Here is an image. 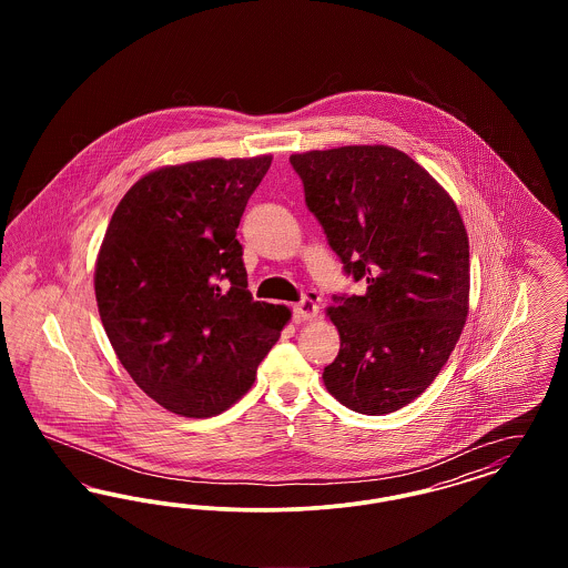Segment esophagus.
<instances>
[{"mask_svg": "<svg viewBox=\"0 0 568 568\" xmlns=\"http://www.w3.org/2000/svg\"><path fill=\"white\" fill-rule=\"evenodd\" d=\"M294 313H296V317L304 320V322H313L320 315V297H317V294L311 292V294L302 297L294 306Z\"/></svg>", "mask_w": 568, "mask_h": 568, "instance_id": "obj_1", "label": "esophagus"}]
</instances>
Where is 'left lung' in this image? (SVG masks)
I'll return each mask as SVG.
<instances>
[{
    "mask_svg": "<svg viewBox=\"0 0 568 568\" xmlns=\"http://www.w3.org/2000/svg\"><path fill=\"white\" fill-rule=\"evenodd\" d=\"M306 206L362 296H334L341 352L325 389L355 413L385 415L426 392L468 315L470 257L458 206L406 153L353 144L290 158Z\"/></svg>",
    "mask_w": 568,
    "mask_h": 568,
    "instance_id": "8db88e82",
    "label": "left lung"
}]
</instances>
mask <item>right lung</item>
Segmentation results:
<instances>
[{
  "label": "right lung",
  "mask_w": 568,
  "mask_h": 568,
  "mask_svg": "<svg viewBox=\"0 0 568 568\" xmlns=\"http://www.w3.org/2000/svg\"><path fill=\"white\" fill-rule=\"evenodd\" d=\"M272 155L163 165L123 195L95 262L110 345L135 385L183 417H213L251 389L292 320L246 290L236 230Z\"/></svg>",
  "instance_id": "obj_1"
}]
</instances>
